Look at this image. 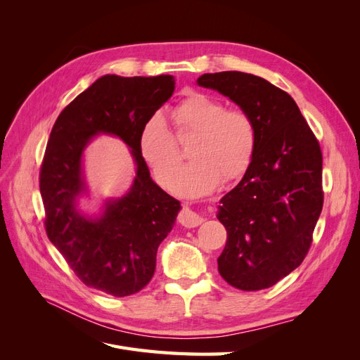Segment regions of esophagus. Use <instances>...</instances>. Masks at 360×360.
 <instances>
[{"label": "esophagus", "instance_id": "obj_1", "mask_svg": "<svg viewBox=\"0 0 360 360\" xmlns=\"http://www.w3.org/2000/svg\"><path fill=\"white\" fill-rule=\"evenodd\" d=\"M204 217L195 212L189 204H183L181 205V212L179 213V222L184 226L188 228H193V226H198L200 224H202Z\"/></svg>", "mask_w": 360, "mask_h": 360}]
</instances>
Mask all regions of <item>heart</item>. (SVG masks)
Listing matches in <instances>:
<instances>
[{"mask_svg":"<svg viewBox=\"0 0 360 360\" xmlns=\"http://www.w3.org/2000/svg\"><path fill=\"white\" fill-rule=\"evenodd\" d=\"M176 134H171L160 114L147 118L141 129L138 148L141 158L162 188H168L180 165L177 141L195 135L189 150L193 159L183 167L172 183V192L181 197L210 193L224 181L242 179L257 153L255 120L240 108L205 93H191L171 111Z\"/></svg>","mask_w":360,"mask_h":360,"instance_id":"1","label":"heart"}]
</instances>
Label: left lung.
<instances>
[{"label":"left lung","instance_id":"8db88e82","mask_svg":"<svg viewBox=\"0 0 360 360\" xmlns=\"http://www.w3.org/2000/svg\"><path fill=\"white\" fill-rule=\"evenodd\" d=\"M197 82L255 120L252 165L217 213L228 234L217 270L238 290L269 288L297 269L311 248L324 200L319 139L292 97L259 76L205 73Z\"/></svg>","mask_w":360,"mask_h":360}]
</instances>
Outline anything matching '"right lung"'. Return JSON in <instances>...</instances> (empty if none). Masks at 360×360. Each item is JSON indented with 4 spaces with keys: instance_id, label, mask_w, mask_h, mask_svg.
Segmentation results:
<instances>
[{
    "instance_id": "right-lung-1",
    "label": "right lung",
    "mask_w": 360,
    "mask_h": 360,
    "mask_svg": "<svg viewBox=\"0 0 360 360\" xmlns=\"http://www.w3.org/2000/svg\"><path fill=\"white\" fill-rule=\"evenodd\" d=\"M174 85L171 75L102 76L61 111L43 156L39 181L49 240L86 287L115 297L141 291L153 278L158 248L180 210V201L151 180L138 148L141 129ZM97 133L125 141L137 177L124 198L108 202L93 220L75 210V198L83 190L82 151Z\"/></svg>"
}]
</instances>
